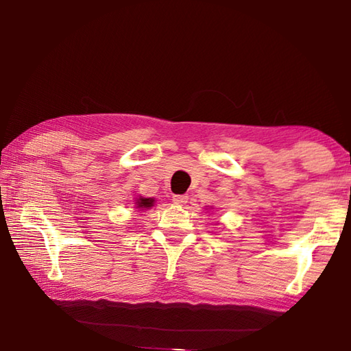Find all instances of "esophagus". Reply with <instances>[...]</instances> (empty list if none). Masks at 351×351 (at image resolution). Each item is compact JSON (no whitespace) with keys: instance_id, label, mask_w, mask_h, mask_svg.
<instances>
[{"instance_id":"1","label":"esophagus","mask_w":351,"mask_h":351,"mask_svg":"<svg viewBox=\"0 0 351 351\" xmlns=\"http://www.w3.org/2000/svg\"><path fill=\"white\" fill-rule=\"evenodd\" d=\"M187 195H173V203L178 206H184L187 203Z\"/></svg>"}]
</instances>
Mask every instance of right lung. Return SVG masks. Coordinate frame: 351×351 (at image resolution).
<instances>
[{
	"instance_id": "add662e5",
	"label": "right lung",
	"mask_w": 351,
	"mask_h": 351,
	"mask_svg": "<svg viewBox=\"0 0 351 351\" xmlns=\"http://www.w3.org/2000/svg\"><path fill=\"white\" fill-rule=\"evenodd\" d=\"M136 209H141V210H147L150 209V207L154 206V198H144V197H139L136 198Z\"/></svg>"
}]
</instances>
